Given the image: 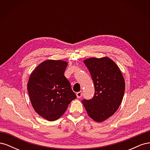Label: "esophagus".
Listing matches in <instances>:
<instances>
[{
    "label": "esophagus",
    "mask_w": 150,
    "mask_h": 150,
    "mask_svg": "<svg viewBox=\"0 0 150 150\" xmlns=\"http://www.w3.org/2000/svg\"><path fill=\"white\" fill-rule=\"evenodd\" d=\"M82 95H83L82 91H79V92H78L76 93V96L78 98H81V96H82Z\"/></svg>",
    "instance_id": "obj_1"
}]
</instances>
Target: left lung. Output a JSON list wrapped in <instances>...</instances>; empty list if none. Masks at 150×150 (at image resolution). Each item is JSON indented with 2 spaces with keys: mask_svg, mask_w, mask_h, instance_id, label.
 <instances>
[{
  "mask_svg": "<svg viewBox=\"0 0 150 150\" xmlns=\"http://www.w3.org/2000/svg\"><path fill=\"white\" fill-rule=\"evenodd\" d=\"M92 77L95 88L93 98L83 104L91 118L102 122L119 108L124 96L125 79L120 68L107 57L84 61Z\"/></svg>",
  "mask_w": 150,
  "mask_h": 150,
  "instance_id": "8db88e82",
  "label": "left lung"
}]
</instances>
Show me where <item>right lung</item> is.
Wrapping results in <instances>:
<instances>
[{
	"instance_id": "right-lung-1",
	"label": "right lung",
	"mask_w": 150,
	"mask_h": 150,
	"mask_svg": "<svg viewBox=\"0 0 150 150\" xmlns=\"http://www.w3.org/2000/svg\"><path fill=\"white\" fill-rule=\"evenodd\" d=\"M67 66L66 61L47 60L38 65L29 77L28 91L32 106L47 121L59 118L76 98L64 76Z\"/></svg>"
}]
</instances>
